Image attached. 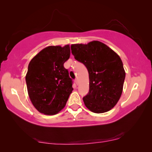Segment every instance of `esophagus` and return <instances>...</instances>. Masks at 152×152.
<instances>
[{
    "mask_svg": "<svg viewBox=\"0 0 152 152\" xmlns=\"http://www.w3.org/2000/svg\"><path fill=\"white\" fill-rule=\"evenodd\" d=\"M74 82H75L76 85H78V79H75V80H74Z\"/></svg>",
    "mask_w": 152,
    "mask_h": 152,
    "instance_id": "1",
    "label": "esophagus"
}]
</instances>
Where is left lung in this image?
Here are the masks:
<instances>
[{
    "label": "left lung",
    "mask_w": 152,
    "mask_h": 152,
    "mask_svg": "<svg viewBox=\"0 0 152 152\" xmlns=\"http://www.w3.org/2000/svg\"><path fill=\"white\" fill-rule=\"evenodd\" d=\"M71 50L88 72L89 92L83 97L85 106L97 114L112 110L121 97L126 75L119 55L97 40L73 44Z\"/></svg>",
    "instance_id": "8db88e82"
}]
</instances>
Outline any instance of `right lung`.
Returning <instances> with one entry per match:
<instances>
[{"instance_id": "right-lung-1", "label": "right lung", "mask_w": 152, "mask_h": 152, "mask_svg": "<svg viewBox=\"0 0 152 152\" xmlns=\"http://www.w3.org/2000/svg\"><path fill=\"white\" fill-rule=\"evenodd\" d=\"M70 56L69 45L49 46L31 59L26 76L30 99L38 112L55 115L66 106L73 91L64 64Z\"/></svg>"}]
</instances>
